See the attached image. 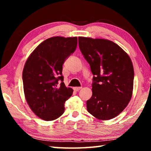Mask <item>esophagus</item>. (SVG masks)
Segmentation results:
<instances>
[{"label":"esophagus","mask_w":151,"mask_h":151,"mask_svg":"<svg viewBox=\"0 0 151 151\" xmlns=\"http://www.w3.org/2000/svg\"><path fill=\"white\" fill-rule=\"evenodd\" d=\"M81 88H82V87H74L73 88L74 91H78L79 90H81Z\"/></svg>","instance_id":"obj_1"}]
</instances>
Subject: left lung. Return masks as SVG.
I'll return each mask as SVG.
<instances>
[{"instance_id": "left-lung-1", "label": "left lung", "mask_w": 151, "mask_h": 151, "mask_svg": "<svg viewBox=\"0 0 151 151\" xmlns=\"http://www.w3.org/2000/svg\"><path fill=\"white\" fill-rule=\"evenodd\" d=\"M79 48L93 73V95L86 101L89 113L100 120L113 119L126 108L133 89L132 61L116 43L78 37Z\"/></svg>"}]
</instances>
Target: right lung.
I'll list each match as a JSON object with an SVG mask.
<instances>
[{
	"mask_svg": "<svg viewBox=\"0 0 151 151\" xmlns=\"http://www.w3.org/2000/svg\"><path fill=\"white\" fill-rule=\"evenodd\" d=\"M76 46V37L49 38L35 48L25 63L22 72L25 98L36 115L46 121L62 115L65 101L73 94V89L64 83L62 71L64 63Z\"/></svg>",
	"mask_w": 151,
	"mask_h": 151,
	"instance_id": "obj_1",
	"label": "right lung"
}]
</instances>
